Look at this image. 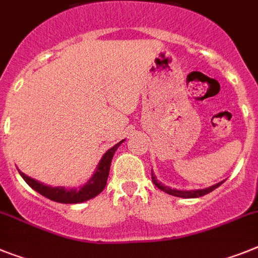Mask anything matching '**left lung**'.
I'll list each match as a JSON object with an SVG mask.
<instances>
[{
	"label": "left lung",
	"instance_id": "left-lung-1",
	"mask_svg": "<svg viewBox=\"0 0 258 258\" xmlns=\"http://www.w3.org/2000/svg\"><path fill=\"white\" fill-rule=\"evenodd\" d=\"M152 182L155 183L157 187H159L160 190H162V191L168 192V194H170V196H174V197H179V198H198V197H203L206 196V194H209V192H211L213 190H215L216 187H219L220 185H222L224 181H222V182L216 183V185H213L210 186V187H206V189H199V190H177V189H172V187H168V186H164L161 182H159L157 181V178H156V176L153 174L152 172Z\"/></svg>",
	"mask_w": 258,
	"mask_h": 258
}]
</instances>
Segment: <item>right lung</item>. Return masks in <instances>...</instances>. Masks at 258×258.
<instances>
[{"mask_svg":"<svg viewBox=\"0 0 258 258\" xmlns=\"http://www.w3.org/2000/svg\"><path fill=\"white\" fill-rule=\"evenodd\" d=\"M120 143H123V140L119 142L118 144H115L112 148H110L102 156V159L99 161L98 166H97L96 172L92 176V178L89 179L85 185L81 186L80 189L68 190L66 187H61V186H59V187H51V186L43 185V183H40L36 179L30 178L29 176L23 174L21 170H18V172L26 182L29 183L30 187H32L35 191H38L39 194H42L45 198L59 203H82L97 197L99 192L105 189L106 182H107V177H109L112 156H114L115 151L118 149V147L120 146Z\"/></svg>","mask_w":258,"mask_h":258,"instance_id":"add662e5","label":"right lung"}]
</instances>
